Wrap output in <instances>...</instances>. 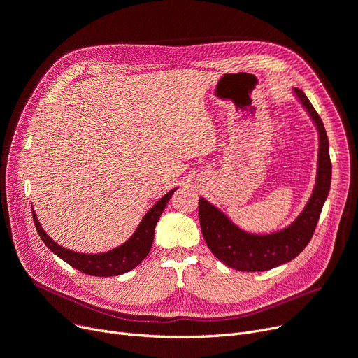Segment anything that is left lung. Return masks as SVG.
I'll return each instance as SVG.
<instances>
[{
	"label": "left lung",
	"mask_w": 358,
	"mask_h": 358,
	"mask_svg": "<svg viewBox=\"0 0 358 358\" xmlns=\"http://www.w3.org/2000/svg\"><path fill=\"white\" fill-rule=\"evenodd\" d=\"M294 93L316 122L320 140L319 172L315 191L308 207L294 223L288 229L274 234L253 236L237 229L223 213H220L203 198H199V224L203 241L215 258L233 269L258 272L294 259L310 242L323 202L328 196L332 175L328 135L320 116L309 99L300 89H294Z\"/></svg>",
	"instance_id": "1"
}]
</instances>
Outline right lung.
<instances>
[{
	"mask_svg": "<svg viewBox=\"0 0 358 358\" xmlns=\"http://www.w3.org/2000/svg\"><path fill=\"white\" fill-rule=\"evenodd\" d=\"M173 192L175 189L166 194L156 203V206L145 214V217L141 220L138 229L135 230V233L132 234V237L128 242L106 253L86 255V253H77L73 250H68L59 246L43 231L35 211H31V215L41 239L50 250L57 255V257L64 259L66 264H70L73 268L81 271L83 274L94 275V277H113V275H121L124 272L134 269L147 257L152 245V239H155V229H156L157 221Z\"/></svg>",
	"mask_w": 358,
	"mask_h": 358,
	"instance_id": "obj_1",
	"label": "right lung"
}]
</instances>
